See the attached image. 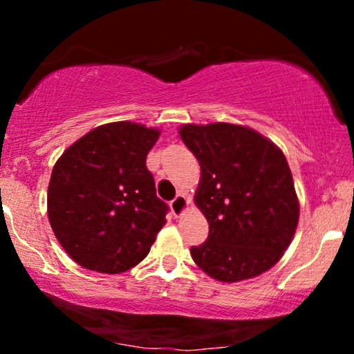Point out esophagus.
Here are the masks:
<instances>
[{"label":"esophagus","instance_id":"34e87169","mask_svg":"<svg viewBox=\"0 0 354 354\" xmlns=\"http://www.w3.org/2000/svg\"><path fill=\"white\" fill-rule=\"evenodd\" d=\"M188 205H189V200L185 196V194H178V196L169 203L174 216H181V214L188 209Z\"/></svg>","mask_w":354,"mask_h":354}]
</instances>
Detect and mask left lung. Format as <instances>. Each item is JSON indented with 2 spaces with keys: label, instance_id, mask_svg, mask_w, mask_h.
Here are the masks:
<instances>
[{
  "label": "left lung",
  "instance_id": "obj_1",
  "mask_svg": "<svg viewBox=\"0 0 354 354\" xmlns=\"http://www.w3.org/2000/svg\"><path fill=\"white\" fill-rule=\"evenodd\" d=\"M183 143L201 166L194 203L208 239L191 248L211 278L236 283L273 268L295 236L299 203L281 149L241 124H183Z\"/></svg>",
  "mask_w": 354,
  "mask_h": 354
}]
</instances>
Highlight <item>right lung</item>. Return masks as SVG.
Instances as JSON below:
<instances>
[{"mask_svg": "<svg viewBox=\"0 0 354 354\" xmlns=\"http://www.w3.org/2000/svg\"><path fill=\"white\" fill-rule=\"evenodd\" d=\"M158 138L160 129L116 121L91 129L56 161L48 219L80 266L116 274L149 253L168 213L146 168Z\"/></svg>", "mask_w": 354, "mask_h": 354, "instance_id": "obj_1", "label": "right lung"}]
</instances>
